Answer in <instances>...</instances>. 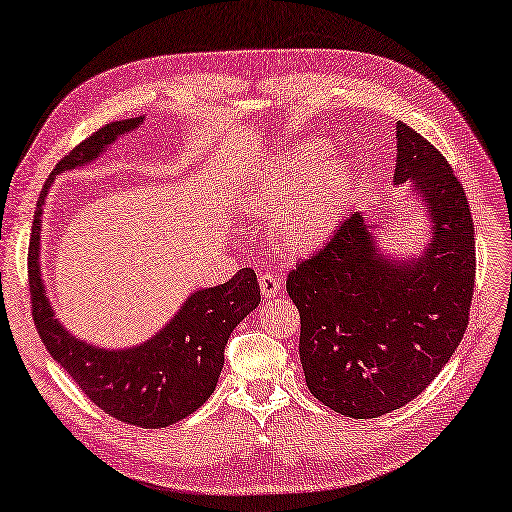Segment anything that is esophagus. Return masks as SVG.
<instances>
[{
    "instance_id": "34e87169",
    "label": "esophagus",
    "mask_w": 512,
    "mask_h": 512,
    "mask_svg": "<svg viewBox=\"0 0 512 512\" xmlns=\"http://www.w3.org/2000/svg\"><path fill=\"white\" fill-rule=\"evenodd\" d=\"M258 282H260V293H263L265 299H271L280 293V278L276 273H269V271L260 273Z\"/></svg>"
}]
</instances>
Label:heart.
Listing matches in <instances>:
<instances>
[{
    "mask_svg": "<svg viewBox=\"0 0 512 512\" xmlns=\"http://www.w3.org/2000/svg\"><path fill=\"white\" fill-rule=\"evenodd\" d=\"M352 189V160L328 156L326 143L306 141L260 167L247 180L241 204L254 213L276 215L284 249L306 254L339 228Z\"/></svg>",
    "mask_w": 512,
    "mask_h": 512,
    "instance_id": "heart-1",
    "label": "heart"
}]
</instances>
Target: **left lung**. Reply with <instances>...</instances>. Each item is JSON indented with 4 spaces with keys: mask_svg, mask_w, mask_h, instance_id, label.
I'll return each mask as SVG.
<instances>
[{
    "mask_svg": "<svg viewBox=\"0 0 512 512\" xmlns=\"http://www.w3.org/2000/svg\"><path fill=\"white\" fill-rule=\"evenodd\" d=\"M393 184H413L430 243L419 256L384 254L354 213L317 254L297 263L286 291L302 319L306 386L345 417L402 408L439 376L467 330L476 278L473 219L439 149L397 123Z\"/></svg>",
    "mask_w": 512,
    "mask_h": 512,
    "instance_id": "1",
    "label": "left lung"
}]
</instances>
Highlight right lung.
Listing matches in <instances>:
<instances>
[{
    "label": "right lung",
    "instance_id": "add662e5",
    "mask_svg": "<svg viewBox=\"0 0 512 512\" xmlns=\"http://www.w3.org/2000/svg\"><path fill=\"white\" fill-rule=\"evenodd\" d=\"M145 117L112 121L62 158L43 186L32 221L28 280L34 326L47 352L106 415L139 428H167L202 406L219 382L232 330L260 304L254 269L219 286L193 291L147 341L108 350L82 341L56 319L41 273L43 206L56 176L91 165L119 136L139 130Z\"/></svg>",
    "mask_w": 512,
    "mask_h": 512
}]
</instances>
